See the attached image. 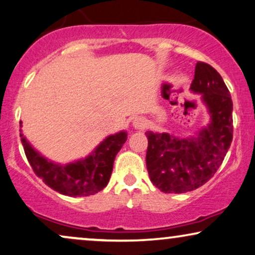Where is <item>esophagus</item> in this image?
<instances>
[{
	"instance_id": "esophagus-1",
	"label": "esophagus",
	"mask_w": 255,
	"mask_h": 255,
	"mask_svg": "<svg viewBox=\"0 0 255 255\" xmlns=\"http://www.w3.org/2000/svg\"><path fill=\"white\" fill-rule=\"evenodd\" d=\"M134 127L137 128V129H143V128L147 127V122H145L144 119L138 118L134 121Z\"/></svg>"
}]
</instances>
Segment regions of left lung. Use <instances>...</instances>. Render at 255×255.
Masks as SVG:
<instances>
[{"mask_svg":"<svg viewBox=\"0 0 255 255\" xmlns=\"http://www.w3.org/2000/svg\"><path fill=\"white\" fill-rule=\"evenodd\" d=\"M190 90L202 94L210 124L191 137L145 131L147 170L156 188L165 193L198 189L213 177L233 138V103L223 78L209 64H196Z\"/></svg>","mask_w":255,"mask_h":255,"instance_id":"obj_1","label":"left lung"}]
</instances>
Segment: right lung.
I'll list each match as a JSON object with an SVG mask.
<instances>
[{
	"label": "right lung",
	"mask_w": 255,
	"mask_h": 255,
	"mask_svg": "<svg viewBox=\"0 0 255 255\" xmlns=\"http://www.w3.org/2000/svg\"><path fill=\"white\" fill-rule=\"evenodd\" d=\"M21 137L33 172L47 186L62 195L85 197L98 193L108 184L115 156L127 140V131L110 135L86 158L67 164L49 161L31 147L22 133Z\"/></svg>",
	"instance_id": "add662e5"
}]
</instances>
